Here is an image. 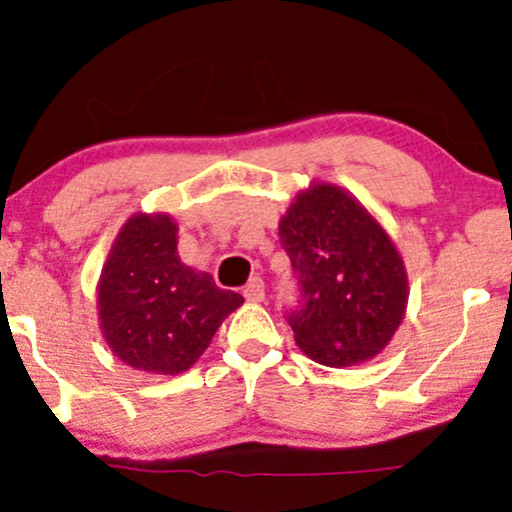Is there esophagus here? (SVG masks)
Returning <instances> with one entry per match:
<instances>
[{
	"label": "esophagus",
	"instance_id": "34e87169",
	"mask_svg": "<svg viewBox=\"0 0 512 512\" xmlns=\"http://www.w3.org/2000/svg\"><path fill=\"white\" fill-rule=\"evenodd\" d=\"M243 297L248 299V302H252V304L264 302V283H262L260 276L250 278V283L245 285V290H243Z\"/></svg>",
	"mask_w": 512,
	"mask_h": 512
}]
</instances>
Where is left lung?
<instances>
[{
    "label": "left lung",
    "instance_id": "left-lung-1",
    "mask_svg": "<svg viewBox=\"0 0 512 512\" xmlns=\"http://www.w3.org/2000/svg\"><path fill=\"white\" fill-rule=\"evenodd\" d=\"M297 276L288 313L295 342L327 367H349L384 349L407 309V274L381 224L335 185L295 196L278 224Z\"/></svg>",
    "mask_w": 512,
    "mask_h": 512
}]
</instances>
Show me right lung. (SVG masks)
<instances>
[{
	"label": "right lung",
	"mask_w": 512,
	"mask_h": 512,
	"mask_svg": "<svg viewBox=\"0 0 512 512\" xmlns=\"http://www.w3.org/2000/svg\"><path fill=\"white\" fill-rule=\"evenodd\" d=\"M243 304L177 255L168 215H133L107 255L98 285L100 327L114 356L135 370L180 374L192 367L222 320Z\"/></svg>",
	"instance_id": "1"
}]
</instances>
